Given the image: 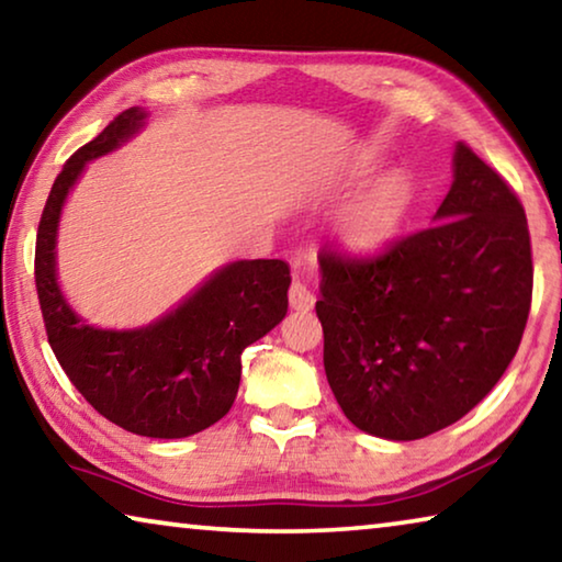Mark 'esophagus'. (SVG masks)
Instances as JSON below:
<instances>
[{
    "mask_svg": "<svg viewBox=\"0 0 562 562\" xmlns=\"http://www.w3.org/2000/svg\"><path fill=\"white\" fill-rule=\"evenodd\" d=\"M290 307L300 310V312H310L312 307H315V294H312L307 284L300 280H294L290 284Z\"/></svg>",
    "mask_w": 562,
    "mask_h": 562,
    "instance_id": "obj_1",
    "label": "esophagus"
}]
</instances>
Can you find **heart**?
<instances>
[{
    "mask_svg": "<svg viewBox=\"0 0 562 562\" xmlns=\"http://www.w3.org/2000/svg\"><path fill=\"white\" fill-rule=\"evenodd\" d=\"M414 190L404 176H389L349 207L341 235L355 247H376L392 237L412 211Z\"/></svg>",
    "mask_w": 562,
    "mask_h": 562,
    "instance_id": "heart-1",
    "label": "heart"
}]
</instances>
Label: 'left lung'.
I'll list each match as a JSON object with an SVG mask.
<instances>
[{
  "instance_id": "left-lung-1",
  "label": "left lung",
  "mask_w": 562,
  "mask_h": 562,
  "mask_svg": "<svg viewBox=\"0 0 562 562\" xmlns=\"http://www.w3.org/2000/svg\"><path fill=\"white\" fill-rule=\"evenodd\" d=\"M434 221L376 252L317 255L327 382L349 422L382 439H424L469 414L528 322L526 211L465 144Z\"/></svg>"
}]
</instances>
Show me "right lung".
<instances>
[{
	"label": "right lung",
	"mask_w": 562,
	"mask_h": 562,
	"mask_svg": "<svg viewBox=\"0 0 562 562\" xmlns=\"http://www.w3.org/2000/svg\"><path fill=\"white\" fill-rule=\"evenodd\" d=\"M144 119L140 109H126L66 160L36 231L34 280L46 337L79 394L131 434L183 439L231 412L243 349L288 315L290 268L282 260L227 265L176 312L144 329H97L74 315L54 270L61 205L83 164L123 144Z\"/></svg>",
	"instance_id": "add662e5"
}]
</instances>
